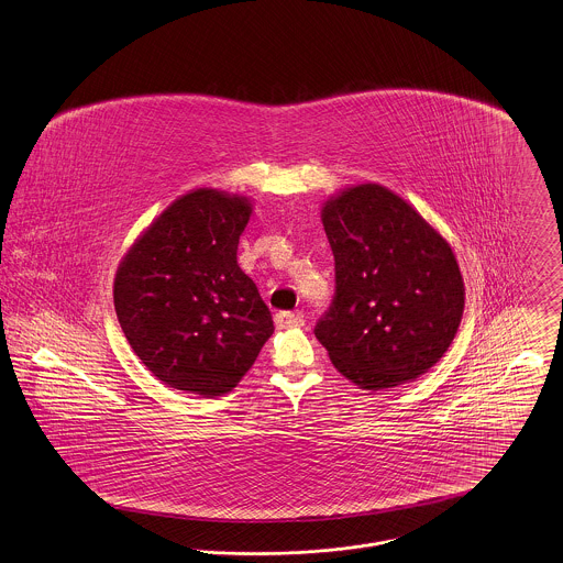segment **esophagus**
<instances>
[{
  "instance_id": "1",
  "label": "esophagus",
  "mask_w": 563,
  "mask_h": 563,
  "mask_svg": "<svg viewBox=\"0 0 563 563\" xmlns=\"http://www.w3.org/2000/svg\"><path fill=\"white\" fill-rule=\"evenodd\" d=\"M274 323H276L278 330H294V328L303 325V317L296 314V312H278L274 317Z\"/></svg>"
}]
</instances>
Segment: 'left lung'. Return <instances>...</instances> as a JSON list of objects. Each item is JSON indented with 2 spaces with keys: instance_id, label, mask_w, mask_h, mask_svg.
Listing matches in <instances>:
<instances>
[{
  "instance_id": "left-lung-1",
  "label": "left lung",
  "mask_w": 563,
  "mask_h": 563,
  "mask_svg": "<svg viewBox=\"0 0 563 563\" xmlns=\"http://www.w3.org/2000/svg\"><path fill=\"white\" fill-rule=\"evenodd\" d=\"M321 221L335 296L314 335L331 364L365 391L419 378L449 351L462 323L465 289L451 244L376 183L331 196Z\"/></svg>"
}]
</instances>
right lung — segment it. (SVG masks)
Here are the masks:
<instances>
[{"instance_id": "add662e5", "label": "right lung", "mask_w": 563, "mask_h": 563, "mask_svg": "<svg viewBox=\"0 0 563 563\" xmlns=\"http://www.w3.org/2000/svg\"><path fill=\"white\" fill-rule=\"evenodd\" d=\"M251 199L196 189L142 232L114 276V310L133 353L164 385L230 394L272 335L257 285L238 265Z\"/></svg>"}]
</instances>
